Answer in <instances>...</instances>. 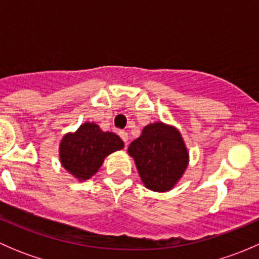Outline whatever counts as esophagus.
I'll use <instances>...</instances> for the list:
<instances>
[{
    "mask_svg": "<svg viewBox=\"0 0 259 259\" xmlns=\"http://www.w3.org/2000/svg\"><path fill=\"white\" fill-rule=\"evenodd\" d=\"M119 137L121 138V140L124 143L127 142V133L126 132H119Z\"/></svg>",
    "mask_w": 259,
    "mask_h": 259,
    "instance_id": "esophagus-1",
    "label": "esophagus"
}]
</instances>
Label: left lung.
<instances>
[{
	"instance_id": "obj_1",
	"label": "left lung",
	"mask_w": 259,
	"mask_h": 259,
	"mask_svg": "<svg viewBox=\"0 0 259 259\" xmlns=\"http://www.w3.org/2000/svg\"><path fill=\"white\" fill-rule=\"evenodd\" d=\"M143 183L154 192H168L182 178L189 154L176 127L153 122L127 148Z\"/></svg>"
}]
</instances>
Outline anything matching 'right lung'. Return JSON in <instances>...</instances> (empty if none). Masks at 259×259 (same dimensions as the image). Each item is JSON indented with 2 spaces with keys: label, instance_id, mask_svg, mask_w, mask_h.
<instances>
[{
  "label": "right lung",
  "instance_id": "add662e5",
  "mask_svg": "<svg viewBox=\"0 0 259 259\" xmlns=\"http://www.w3.org/2000/svg\"><path fill=\"white\" fill-rule=\"evenodd\" d=\"M124 148L116 134L103 132L94 122H85L75 133L62 138L60 160L62 166L79 180L94 176L109 154Z\"/></svg>",
  "mask_w": 259,
  "mask_h": 259
}]
</instances>
